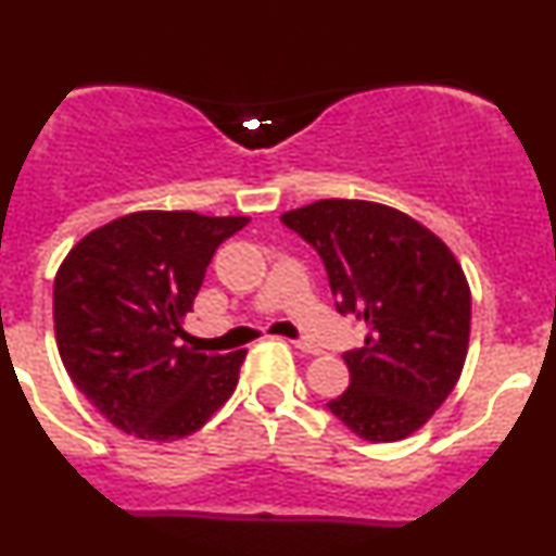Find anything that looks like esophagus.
Segmentation results:
<instances>
[{
  "mask_svg": "<svg viewBox=\"0 0 556 556\" xmlns=\"http://www.w3.org/2000/svg\"><path fill=\"white\" fill-rule=\"evenodd\" d=\"M290 343H293L295 349H301L303 354H319V352H323V349H319L317 343H312V341H290Z\"/></svg>",
  "mask_w": 556,
  "mask_h": 556,
  "instance_id": "34e87169",
  "label": "esophagus"
}]
</instances>
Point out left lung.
Segmentation results:
<instances>
[{
    "label": "left lung",
    "mask_w": 556,
    "mask_h": 556,
    "mask_svg": "<svg viewBox=\"0 0 556 556\" xmlns=\"http://www.w3.org/2000/svg\"><path fill=\"white\" fill-rule=\"evenodd\" d=\"M282 224L319 253L338 312L367 325L365 346L343 354L352 383L327 407L362 440H405L464 370V268L434 231L378 202L319 200L285 213Z\"/></svg>",
    "instance_id": "8db88e82"
}]
</instances>
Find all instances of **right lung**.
Masks as SVG:
<instances>
[{
  "label": "right lung",
  "mask_w": 556,
  "mask_h": 556,
  "mask_svg": "<svg viewBox=\"0 0 556 556\" xmlns=\"http://www.w3.org/2000/svg\"><path fill=\"white\" fill-rule=\"evenodd\" d=\"M248 220L143 210L90 231L61 263L52 285L58 352L116 429L180 440L233 394L248 352L202 354L180 338L215 250Z\"/></svg>",
  "instance_id": "add662e5"
}]
</instances>
